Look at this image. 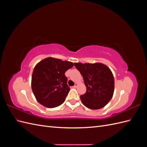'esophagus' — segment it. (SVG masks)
Wrapping results in <instances>:
<instances>
[{
  "label": "esophagus",
  "instance_id": "obj_1",
  "mask_svg": "<svg viewBox=\"0 0 147 147\" xmlns=\"http://www.w3.org/2000/svg\"><path fill=\"white\" fill-rule=\"evenodd\" d=\"M77 86H78V84H77V83H75V85H74L73 87H74V88H76L77 87Z\"/></svg>",
  "mask_w": 147,
  "mask_h": 147
}]
</instances>
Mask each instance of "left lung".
Masks as SVG:
<instances>
[{
    "instance_id": "left-lung-1",
    "label": "left lung",
    "mask_w": 147,
    "mask_h": 147,
    "mask_svg": "<svg viewBox=\"0 0 147 147\" xmlns=\"http://www.w3.org/2000/svg\"><path fill=\"white\" fill-rule=\"evenodd\" d=\"M82 74L86 87L80 96L83 105L92 110L104 107L112 99L114 92V77L112 71L102 63H74Z\"/></svg>"
}]
</instances>
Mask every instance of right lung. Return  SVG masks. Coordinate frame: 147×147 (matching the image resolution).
I'll return each mask as SVG.
<instances>
[{"label": "right lung", "instance_id": "1", "mask_svg": "<svg viewBox=\"0 0 147 147\" xmlns=\"http://www.w3.org/2000/svg\"><path fill=\"white\" fill-rule=\"evenodd\" d=\"M73 66L72 62L53 57L44 59L35 65L31 87L40 104L54 108L63 103L70 91L65 73Z\"/></svg>", "mask_w": 147, "mask_h": 147}]
</instances>
